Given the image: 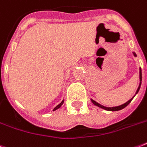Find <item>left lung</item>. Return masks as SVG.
I'll list each match as a JSON object with an SVG mask.
<instances>
[{"label":"left lung","mask_w":147,"mask_h":147,"mask_svg":"<svg viewBox=\"0 0 147 147\" xmlns=\"http://www.w3.org/2000/svg\"><path fill=\"white\" fill-rule=\"evenodd\" d=\"M134 56H137V55H136V53H134ZM140 85L139 87H138V88H137V92H136V94H137L138 93V92H139L140 90V85H141V81H142V72H141V69H140ZM134 98H132L130 100H129L127 101V102H126L125 104H123V105H120V106H117V107H105V106H103V105H100V104H98V102H96L95 100H92V99H91L92 100V102L94 104V105H96V106H98V107H100V108H102V109H105L106 110V111H120V110L123 109V108H124L125 107H127L129 104L130 103V101L132 100V99Z\"/></svg>","instance_id":"obj_1"}]
</instances>
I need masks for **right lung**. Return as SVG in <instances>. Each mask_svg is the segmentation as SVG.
Segmentation results:
<instances>
[{
  "mask_svg": "<svg viewBox=\"0 0 147 147\" xmlns=\"http://www.w3.org/2000/svg\"><path fill=\"white\" fill-rule=\"evenodd\" d=\"M63 102H64V100H62V102L60 103L59 105H57V106H56V107H55V108H54V109H53V111H55V110H57L58 108H59V107H61V106H62V104H63Z\"/></svg>",
  "mask_w": 147,
  "mask_h": 147,
  "instance_id": "1",
  "label": "right lung"
}]
</instances>
